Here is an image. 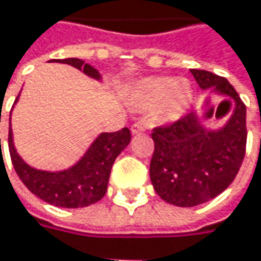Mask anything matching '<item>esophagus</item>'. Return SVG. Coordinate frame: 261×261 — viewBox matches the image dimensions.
<instances>
[{
    "instance_id": "obj_1",
    "label": "esophagus",
    "mask_w": 261,
    "mask_h": 261,
    "mask_svg": "<svg viewBox=\"0 0 261 261\" xmlns=\"http://www.w3.org/2000/svg\"><path fill=\"white\" fill-rule=\"evenodd\" d=\"M145 130H146V127H145V125H142L140 122H137V124L131 125V133H133V134H139V133H143Z\"/></svg>"
}]
</instances>
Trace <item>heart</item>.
I'll use <instances>...</instances> for the list:
<instances>
[{
	"label": "heart",
	"mask_w": 261,
	"mask_h": 261,
	"mask_svg": "<svg viewBox=\"0 0 261 261\" xmlns=\"http://www.w3.org/2000/svg\"><path fill=\"white\" fill-rule=\"evenodd\" d=\"M192 99V84L175 77H148L137 81L130 92L133 107L140 112H151L152 119L160 124L180 119Z\"/></svg>",
	"instance_id": "1"
}]
</instances>
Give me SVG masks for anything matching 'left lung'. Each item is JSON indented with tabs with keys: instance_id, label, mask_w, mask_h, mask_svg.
<instances>
[{
	"instance_id": "1",
	"label": "left lung",
	"mask_w": 261,
	"mask_h": 261,
	"mask_svg": "<svg viewBox=\"0 0 261 261\" xmlns=\"http://www.w3.org/2000/svg\"><path fill=\"white\" fill-rule=\"evenodd\" d=\"M202 90L224 98L233 113L216 130L207 128L192 112L168 127L152 131L154 154L149 177L155 193L178 207H193L222 193L236 178L246 148V107L227 79L190 69Z\"/></svg>"
}]
</instances>
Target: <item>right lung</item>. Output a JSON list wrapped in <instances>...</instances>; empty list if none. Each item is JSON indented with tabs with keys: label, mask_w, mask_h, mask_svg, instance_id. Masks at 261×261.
<instances>
[{
	"label": "right lung",
	"mask_w": 261,
	"mask_h": 261,
	"mask_svg": "<svg viewBox=\"0 0 261 261\" xmlns=\"http://www.w3.org/2000/svg\"><path fill=\"white\" fill-rule=\"evenodd\" d=\"M49 62L71 65L83 71L87 77L101 81V74L93 66L84 63V60L63 59ZM130 140L131 133L128 128H122L115 133H101L75 165L63 171L51 172L36 169L27 165L15 148L13 133L12 127L9 125V151L13 168L21 181L37 198L43 199L51 205L65 208H79L92 205L106 195L112 166L116 157L127 148Z\"/></svg>",
	"instance_id": "add662e5"
}]
</instances>
